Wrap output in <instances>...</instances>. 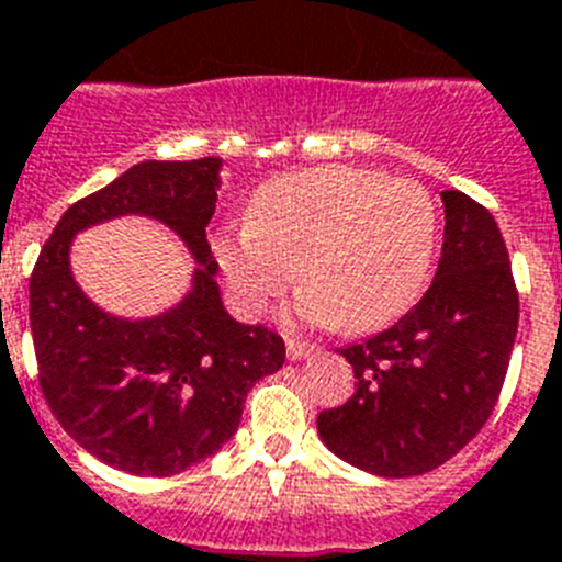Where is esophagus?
<instances>
[{
    "label": "esophagus",
    "instance_id": "obj_1",
    "mask_svg": "<svg viewBox=\"0 0 562 562\" xmlns=\"http://www.w3.org/2000/svg\"><path fill=\"white\" fill-rule=\"evenodd\" d=\"M285 350H288V359H305V356H314L316 350V345H311V341H300V339H288L285 341Z\"/></svg>",
    "mask_w": 562,
    "mask_h": 562
}]
</instances>
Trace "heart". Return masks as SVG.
<instances>
[{
	"mask_svg": "<svg viewBox=\"0 0 562 562\" xmlns=\"http://www.w3.org/2000/svg\"><path fill=\"white\" fill-rule=\"evenodd\" d=\"M436 203L407 178L319 166L268 180L251 221L214 243L223 274L251 314L296 277V314L373 330L409 308L436 254Z\"/></svg>",
	"mask_w": 562,
	"mask_h": 562,
	"instance_id": "b5f03b06",
	"label": "heart"
}]
</instances>
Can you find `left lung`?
I'll return each instance as SVG.
<instances>
[{"label": "left lung", "mask_w": 562, "mask_h": 562, "mask_svg": "<svg viewBox=\"0 0 562 562\" xmlns=\"http://www.w3.org/2000/svg\"><path fill=\"white\" fill-rule=\"evenodd\" d=\"M443 248L427 294L382 334L341 348L353 396L322 409L334 456L382 477L436 470L495 409L517 334V288L495 217L470 194L441 192Z\"/></svg>", "instance_id": "8db88e82"}]
</instances>
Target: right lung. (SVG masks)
<instances>
[{"label":"right lung","mask_w":562,"mask_h":562,"mask_svg":"<svg viewBox=\"0 0 562 562\" xmlns=\"http://www.w3.org/2000/svg\"><path fill=\"white\" fill-rule=\"evenodd\" d=\"M221 158L144 160L72 203L31 274L38 387L67 436L130 475L169 477L237 432L248 390L285 362V341L223 308L206 226ZM144 213L193 251V291L153 321L101 312L71 280L69 246L95 222Z\"/></svg>","instance_id":"add662e5"}]
</instances>
